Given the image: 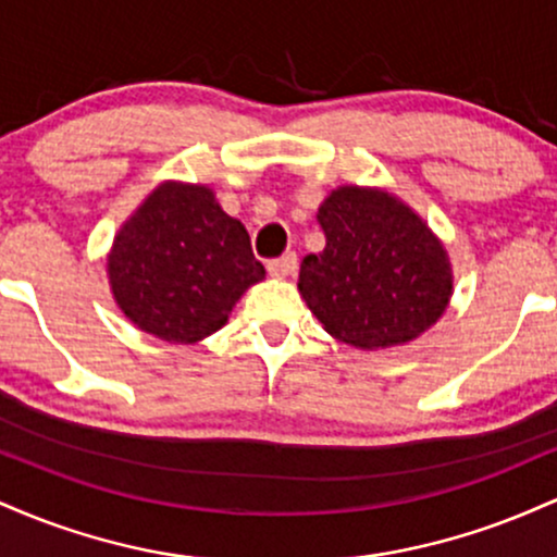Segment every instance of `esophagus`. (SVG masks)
<instances>
[{"label":"esophagus","instance_id":"esophagus-1","mask_svg":"<svg viewBox=\"0 0 557 557\" xmlns=\"http://www.w3.org/2000/svg\"><path fill=\"white\" fill-rule=\"evenodd\" d=\"M296 253H285V257L280 259H270L267 261V272L272 274V277L283 280L287 277V274H293V270H296Z\"/></svg>","mask_w":557,"mask_h":557}]
</instances>
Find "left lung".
Instances as JSON below:
<instances>
[{"label": "left lung", "instance_id": "1", "mask_svg": "<svg viewBox=\"0 0 557 557\" xmlns=\"http://www.w3.org/2000/svg\"><path fill=\"white\" fill-rule=\"evenodd\" d=\"M324 251L300 261L298 290L337 341L363 350L403 345L443 317L453 272L437 235L380 188L343 185L317 214Z\"/></svg>", "mask_w": 557, "mask_h": 557}]
</instances>
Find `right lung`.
I'll return each instance as SVG.
<instances>
[{
	"label": "right lung",
	"mask_w": 557,
	"mask_h": 557,
	"mask_svg": "<svg viewBox=\"0 0 557 557\" xmlns=\"http://www.w3.org/2000/svg\"><path fill=\"white\" fill-rule=\"evenodd\" d=\"M107 274L114 300L138 330L168 343H198L264 280V264L212 188L170 181L114 235Z\"/></svg>",
	"instance_id": "obj_1"
}]
</instances>
